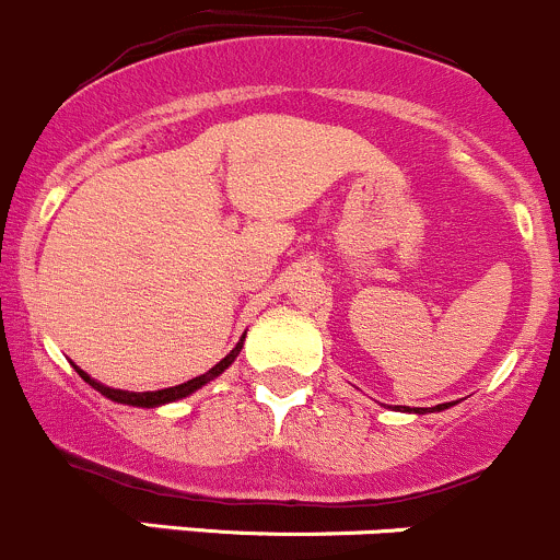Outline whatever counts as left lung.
I'll return each instance as SVG.
<instances>
[{
  "instance_id": "8db88e82",
  "label": "left lung",
  "mask_w": 560,
  "mask_h": 560,
  "mask_svg": "<svg viewBox=\"0 0 560 560\" xmlns=\"http://www.w3.org/2000/svg\"><path fill=\"white\" fill-rule=\"evenodd\" d=\"M453 406V404H450ZM442 409H447V404H439V406H433V411H442ZM404 411H415V415H425L428 409H409V406H404Z\"/></svg>"
}]
</instances>
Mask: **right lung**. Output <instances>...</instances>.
Returning a JSON list of instances; mask_svg holds the SVG:
<instances>
[{
    "instance_id": "right-lung-1",
    "label": "right lung",
    "mask_w": 560,
    "mask_h": 560,
    "mask_svg": "<svg viewBox=\"0 0 560 560\" xmlns=\"http://www.w3.org/2000/svg\"><path fill=\"white\" fill-rule=\"evenodd\" d=\"M244 338H246V336H241V341L235 343L233 352H230L228 358L219 360V363L213 365L211 371H206V374H200V376H195V380L184 382V385L165 387V389H154V393H129V389H113V387L100 385L97 380H92V376H89L86 371L78 369V365H75V371H78V374H81V380H83V382H89V385H92L94 389H97V393H103L105 398L116 400V404L143 406V409H156V406H162V404H173V400L186 398V395H191V393H195V389H200L202 385H208V382H211V380H217V376L222 374L224 369H230V365H233V360L238 358V354H241V347H244Z\"/></svg>"
}]
</instances>
